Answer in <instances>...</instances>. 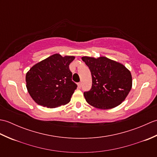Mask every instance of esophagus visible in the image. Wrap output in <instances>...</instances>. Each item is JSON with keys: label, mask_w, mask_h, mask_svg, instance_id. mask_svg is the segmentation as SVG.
Wrapping results in <instances>:
<instances>
[{"label": "esophagus", "mask_w": 157, "mask_h": 157, "mask_svg": "<svg viewBox=\"0 0 157 157\" xmlns=\"http://www.w3.org/2000/svg\"><path fill=\"white\" fill-rule=\"evenodd\" d=\"M81 86H82V83H81V82H79L78 84V87L79 88H80Z\"/></svg>", "instance_id": "obj_1"}]
</instances>
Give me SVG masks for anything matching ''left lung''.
<instances>
[{
	"instance_id": "1",
	"label": "left lung",
	"mask_w": 157,
	"mask_h": 157,
	"mask_svg": "<svg viewBox=\"0 0 157 157\" xmlns=\"http://www.w3.org/2000/svg\"><path fill=\"white\" fill-rule=\"evenodd\" d=\"M90 70L92 86L84 93L86 102L96 109H111L121 105L132 87V77L128 69L105 56H82Z\"/></svg>"
}]
</instances>
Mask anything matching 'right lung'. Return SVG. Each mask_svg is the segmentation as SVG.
I'll use <instances>...</instances> for the list:
<instances>
[{"instance_id": "obj_1", "label": "right lung", "mask_w": 157, "mask_h": 157, "mask_svg": "<svg viewBox=\"0 0 157 157\" xmlns=\"http://www.w3.org/2000/svg\"><path fill=\"white\" fill-rule=\"evenodd\" d=\"M74 56L55 54L32 66L26 73V88L38 105L56 108L71 101L77 85L72 81L69 64Z\"/></svg>"}]
</instances>
